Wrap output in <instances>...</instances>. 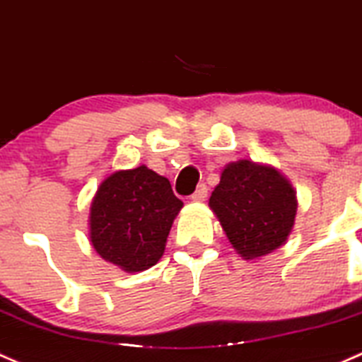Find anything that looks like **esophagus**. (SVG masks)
Returning a JSON list of instances; mask_svg holds the SVG:
<instances>
[{"label":"esophagus","mask_w":362,"mask_h":362,"mask_svg":"<svg viewBox=\"0 0 362 362\" xmlns=\"http://www.w3.org/2000/svg\"><path fill=\"white\" fill-rule=\"evenodd\" d=\"M206 196H208V187L204 184H201L199 187L196 189V192L191 196V199L194 201V203H201V201L206 199Z\"/></svg>","instance_id":"1"}]
</instances>
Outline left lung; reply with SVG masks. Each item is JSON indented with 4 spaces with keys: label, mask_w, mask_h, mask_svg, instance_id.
Segmentation results:
<instances>
[{
    "label": "left lung",
    "mask_w": 362,
    "mask_h": 362,
    "mask_svg": "<svg viewBox=\"0 0 362 362\" xmlns=\"http://www.w3.org/2000/svg\"><path fill=\"white\" fill-rule=\"evenodd\" d=\"M296 192L274 166L239 159L222 171L210 208L245 260L272 253L295 226Z\"/></svg>",
    "instance_id": "1"
}]
</instances>
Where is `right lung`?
<instances>
[{
  "label": "right lung",
  "instance_id": "right-lung-1",
  "mask_svg": "<svg viewBox=\"0 0 362 362\" xmlns=\"http://www.w3.org/2000/svg\"><path fill=\"white\" fill-rule=\"evenodd\" d=\"M182 206L168 178L147 166L114 171L91 201L90 241L105 262L124 272L147 271L165 253Z\"/></svg>",
  "mask_w": 362,
  "mask_h": 362
}]
</instances>
